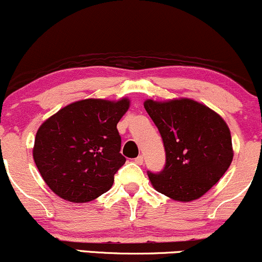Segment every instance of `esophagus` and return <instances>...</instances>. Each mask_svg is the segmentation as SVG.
Wrapping results in <instances>:
<instances>
[{"label": "esophagus", "instance_id": "esophagus-1", "mask_svg": "<svg viewBox=\"0 0 262 262\" xmlns=\"http://www.w3.org/2000/svg\"><path fill=\"white\" fill-rule=\"evenodd\" d=\"M135 162H137L138 165H143V162H144V158H143V155H139L138 156V158H135V160H134Z\"/></svg>", "mask_w": 262, "mask_h": 262}]
</instances>
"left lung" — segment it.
I'll return each mask as SVG.
<instances>
[{"mask_svg":"<svg viewBox=\"0 0 262 262\" xmlns=\"http://www.w3.org/2000/svg\"><path fill=\"white\" fill-rule=\"evenodd\" d=\"M144 108L164 141V170L148 176L154 188L180 202L202 197L233 160L231 135L224 119L200 102L179 98L146 100Z\"/></svg>","mask_w":262,"mask_h":262,"instance_id":"left-lung-1","label":"left lung"}]
</instances>
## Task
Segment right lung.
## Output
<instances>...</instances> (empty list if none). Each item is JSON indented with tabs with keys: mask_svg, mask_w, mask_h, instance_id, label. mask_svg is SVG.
I'll return each mask as SVG.
<instances>
[{
	"mask_svg": "<svg viewBox=\"0 0 262 262\" xmlns=\"http://www.w3.org/2000/svg\"><path fill=\"white\" fill-rule=\"evenodd\" d=\"M129 104L128 98H87L61 108L39 127L33 158L54 193L85 203L112 187L125 162L117 124Z\"/></svg>",
	"mask_w": 262,
	"mask_h": 262,
	"instance_id": "add662e5",
	"label": "right lung"
}]
</instances>
